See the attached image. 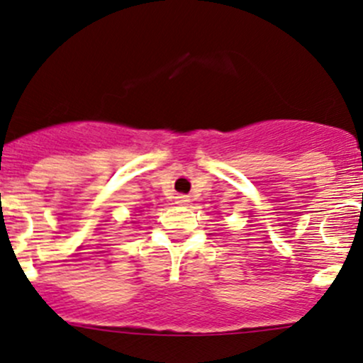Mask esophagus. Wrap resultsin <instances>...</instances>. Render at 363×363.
<instances>
[{
  "label": "esophagus",
  "instance_id": "1",
  "mask_svg": "<svg viewBox=\"0 0 363 363\" xmlns=\"http://www.w3.org/2000/svg\"><path fill=\"white\" fill-rule=\"evenodd\" d=\"M175 203H177V205H188L189 199H188V196H184V195H179V196H175Z\"/></svg>",
  "mask_w": 363,
  "mask_h": 363
}]
</instances>
